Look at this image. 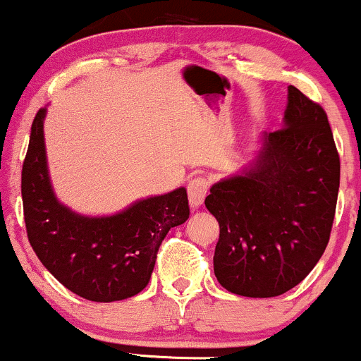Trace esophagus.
Wrapping results in <instances>:
<instances>
[{
    "label": "esophagus",
    "mask_w": 361,
    "mask_h": 361,
    "mask_svg": "<svg viewBox=\"0 0 361 361\" xmlns=\"http://www.w3.org/2000/svg\"><path fill=\"white\" fill-rule=\"evenodd\" d=\"M209 180L205 176H193L192 180L188 181L187 190H188V200L192 207H199V205L204 202L205 195L209 192Z\"/></svg>",
    "instance_id": "1"
}]
</instances>
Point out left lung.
<instances>
[{
    "label": "left lung",
    "mask_w": 361,
    "mask_h": 361,
    "mask_svg": "<svg viewBox=\"0 0 361 361\" xmlns=\"http://www.w3.org/2000/svg\"><path fill=\"white\" fill-rule=\"evenodd\" d=\"M339 174L327 113L290 85L283 128L264 133L250 169L205 197L219 223L214 274L221 286L271 298L302 283L326 252Z\"/></svg>",
    "instance_id": "1"
}]
</instances>
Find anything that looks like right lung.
I'll use <instances>...</instances> for the list:
<instances>
[{
  "mask_svg": "<svg viewBox=\"0 0 361 361\" xmlns=\"http://www.w3.org/2000/svg\"><path fill=\"white\" fill-rule=\"evenodd\" d=\"M46 108L35 114L22 168L27 236L59 283L90 302H118L149 284L162 240L188 219L187 190L140 200L109 217H84L54 197L47 176Z\"/></svg>",
  "mask_w": 361,
  "mask_h": 361,
  "instance_id": "add662e5",
  "label": "right lung"
}]
</instances>
